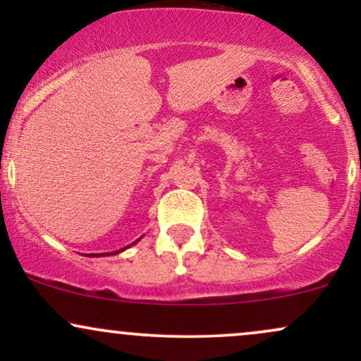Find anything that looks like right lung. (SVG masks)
<instances>
[{
  "instance_id": "1",
  "label": "right lung",
  "mask_w": 361,
  "mask_h": 361,
  "mask_svg": "<svg viewBox=\"0 0 361 361\" xmlns=\"http://www.w3.org/2000/svg\"><path fill=\"white\" fill-rule=\"evenodd\" d=\"M127 247H128V246H127ZM117 252H118V251H115V252H111V255H117ZM106 255H109V252H106ZM91 256H97V255H91ZM98 256H100V255H98Z\"/></svg>"
}]
</instances>
